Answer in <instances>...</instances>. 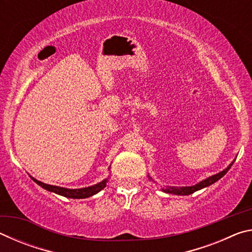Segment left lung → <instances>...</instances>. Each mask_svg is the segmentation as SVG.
<instances>
[{"mask_svg": "<svg viewBox=\"0 0 252 252\" xmlns=\"http://www.w3.org/2000/svg\"><path fill=\"white\" fill-rule=\"evenodd\" d=\"M233 162H234V160L228 165L227 168H225L224 170H222V171H220L219 173L213 174V176L209 177L207 179H204V180L198 182L197 185H194V186H189V187H164V188H162L161 190L163 191V192H165V193H171V194H177V195H189L191 193L195 192V191L201 190V189H203V188L211 186L215 182L218 181L219 179L222 178L224 174L229 171V169L231 168V165L233 164ZM148 177H149V179H150V180L153 181V179L150 176H149V174H148Z\"/></svg>", "mask_w": 252, "mask_h": 252, "instance_id": "1", "label": "left lung"}]
</instances>
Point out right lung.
I'll use <instances>...</instances> for the list:
<instances>
[{"label":"right lung","instance_id":"obj_1","mask_svg":"<svg viewBox=\"0 0 252 252\" xmlns=\"http://www.w3.org/2000/svg\"><path fill=\"white\" fill-rule=\"evenodd\" d=\"M31 178L33 179L34 182H36L40 187H42L45 190L50 191V192H54L57 194L63 195V197H65V198H72V199H84V198L92 197V195H94L97 192H100L102 189H104V188L106 187V182H108V180H109V178H105L104 180H102L101 182L96 183V185H93L90 187L80 188V189H67V188L46 185V183L36 180V179H34L33 177H31Z\"/></svg>","mask_w":252,"mask_h":252}]
</instances>
